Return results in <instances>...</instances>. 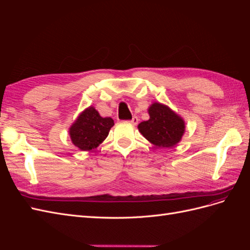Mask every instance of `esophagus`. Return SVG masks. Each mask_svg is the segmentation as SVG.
Segmentation results:
<instances>
[{
    "label": "esophagus",
    "instance_id": "1",
    "mask_svg": "<svg viewBox=\"0 0 250 250\" xmlns=\"http://www.w3.org/2000/svg\"><path fill=\"white\" fill-rule=\"evenodd\" d=\"M129 122H130L132 125H137L138 122H139V119H138V117L134 116V117L129 121Z\"/></svg>",
    "mask_w": 250,
    "mask_h": 250
}]
</instances>
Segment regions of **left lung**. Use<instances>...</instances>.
<instances>
[{
    "label": "left lung",
    "instance_id": "left-lung-1",
    "mask_svg": "<svg viewBox=\"0 0 250 250\" xmlns=\"http://www.w3.org/2000/svg\"><path fill=\"white\" fill-rule=\"evenodd\" d=\"M149 120L138 125L143 137L158 148H172L186 131L185 120L168 105L153 102L148 107Z\"/></svg>",
    "mask_w": 250,
    "mask_h": 250
}]
</instances>
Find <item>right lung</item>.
<instances>
[{
    "mask_svg": "<svg viewBox=\"0 0 250 250\" xmlns=\"http://www.w3.org/2000/svg\"><path fill=\"white\" fill-rule=\"evenodd\" d=\"M115 125L109 117L103 118L94 106L83 110L69 128L72 143L81 151L97 148L107 138L110 128Z\"/></svg>",
    "mask_w": 250,
    "mask_h": 250,
    "instance_id": "add662e5",
    "label": "right lung"
}]
</instances>
